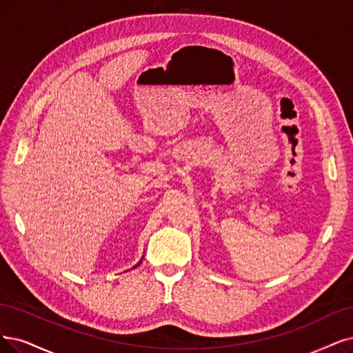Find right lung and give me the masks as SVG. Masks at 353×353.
Listing matches in <instances>:
<instances>
[{"mask_svg":"<svg viewBox=\"0 0 353 353\" xmlns=\"http://www.w3.org/2000/svg\"><path fill=\"white\" fill-rule=\"evenodd\" d=\"M141 263H142V259H141V260H139V262H138V263H137V265H135V266H134V269H135V268H138V266H139V265H141Z\"/></svg>","mask_w":353,"mask_h":353,"instance_id":"add662e5","label":"right lung"}]
</instances>
